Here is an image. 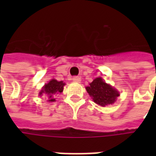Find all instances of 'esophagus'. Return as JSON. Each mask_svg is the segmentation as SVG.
Masks as SVG:
<instances>
[{
    "mask_svg": "<svg viewBox=\"0 0 156 156\" xmlns=\"http://www.w3.org/2000/svg\"><path fill=\"white\" fill-rule=\"evenodd\" d=\"M72 81H75V82H80V81H81V78H80L79 76H74V77L72 78Z\"/></svg>",
    "mask_w": 156,
    "mask_h": 156,
    "instance_id": "esophagus-1",
    "label": "esophagus"
}]
</instances>
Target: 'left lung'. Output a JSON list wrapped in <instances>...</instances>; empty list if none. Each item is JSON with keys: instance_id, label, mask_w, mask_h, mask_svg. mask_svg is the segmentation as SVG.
<instances>
[{"instance_id": "left-lung-1", "label": "left lung", "mask_w": 156, "mask_h": 156, "mask_svg": "<svg viewBox=\"0 0 156 156\" xmlns=\"http://www.w3.org/2000/svg\"><path fill=\"white\" fill-rule=\"evenodd\" d=\"M86 90L94 101L101 107L115 103L116 98L120 95L115 88L106 83L101 77L95 78L89 83V86L86 87Z\"/></svg>"}]
</instances>
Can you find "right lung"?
<instances>
[{
	"label": "right lung",
	"instance_id": "add662e5",
	"mask_svg": "<svg viewBox=\"0 0 156 156\" xmlns=\"http://www.w3.org/2000/svg\"><path fill=\"white\" fill-rule=\"evenodd\" d=\"M65 86V83L63 81H58L55 79H52L51 81H49L48 83H47L44 85V87H42V89L41 90L39 93V95L44 94L48 97V101H55V94L59 93H62L63 91V87Z\"/></svg>",
	"mask_w": 156,
	"mask_h": 156
}]
</instances>
